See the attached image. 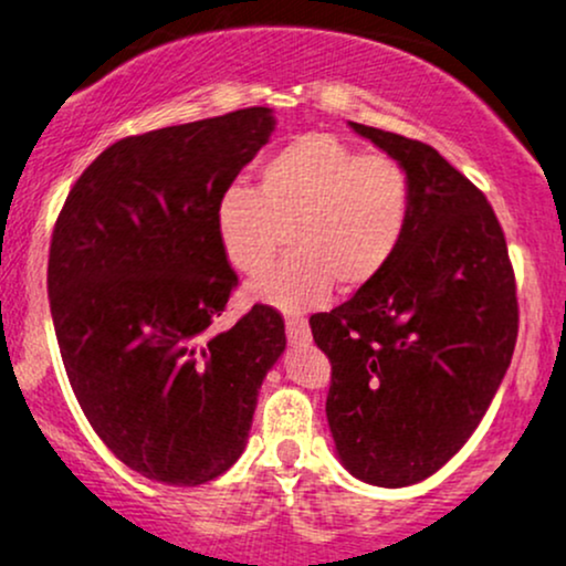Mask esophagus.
I'll return each instance as SVG.
<instances>
[{
    "label": "esophagus",
    "mask_w": 566,
    "mask_h": 566,
    "mask_svg": "<svg viewBox=\"0 0 566 566\" xmlns=\"http://www.w3.org/2000/svg\"><path fill=\"white\" fill-rule=\"evenodd\" d=\"M311 337V327H308V322L305 319H295V316H292V319H287V340L290 343H305Z\"/></svg>",
    "instance_id": "obj_1"
}]
</instances>
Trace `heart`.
I'll return each mask as SVG.
<instances>
[{"label":"heart","instance_id":"obj_1","mask_svg":"<svg viewBox=\"0 0 566 566\" xmlns=\"http://www.w3.org/2000/svg\"><path fill=\"white\" fill-rule=\"evenodd\" d=\"M409 218L407 167L329 133L279 146L258 170V191L231 186L216 201L220 252L239 274L263 271L287 226L295 252L247 290L284 311L319 308L335 282L346 292L373 284L401 250Z\"/></svg>","mask_w":566,"mask_h":566}]
</instances>
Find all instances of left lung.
<instances>
[{"instance_id": "left-lung-1", "label": "left lung", "mask_w": 566, "mask_h": 566, "mask_svg": "<svg viewBox=\"0 0 566 566\" xmlns=\"http://www.w3.org/2000/svg\"><path fill=\"white\" fill-rule=\"evenodd\" d=\"M412 180L394 263L329 314L311 316L333 365L337 458L378 486L418 484L476 431L511 365L516 276L495 210L428 143L356 125Z\"/></svg>"}]
</instances>
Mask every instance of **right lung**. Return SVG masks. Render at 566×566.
<instances>
[{"instance_id": "add662e5", "label": "right lung", "mask_w": 566, "mask_h": 566, "mask_svg": "<svg viewBox=\"0 0 566 566\" xmlns=\"http://www.w3.org/2000/svg\"><path fill=\"white\" fill-rule=\"evenodd\" d=\"M274 133L271 108L116 140L55 220L48 295L84 418L127 469L197 486L237 463L258 391L287 337L271 305L226 333L239 279L216 201Z\"/></svg>"}]
</instances>
